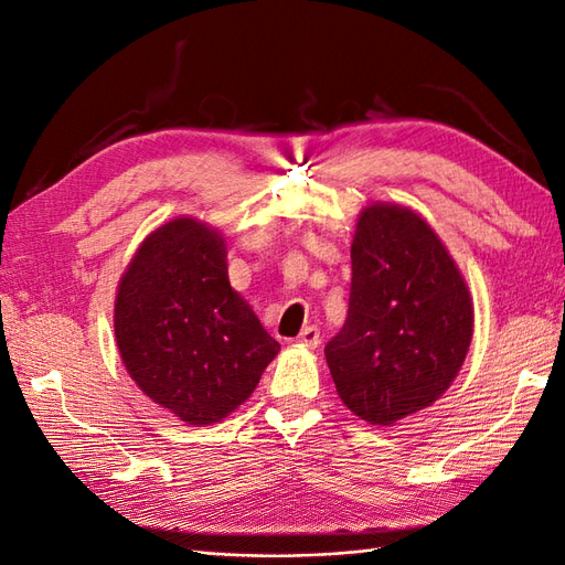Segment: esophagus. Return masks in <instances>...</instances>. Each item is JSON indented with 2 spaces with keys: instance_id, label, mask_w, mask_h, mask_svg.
Instances as JSON below:
<instances>
[{
  "instance_id": "esophagus-1",
  "label": "esophagus",
  "mask_w": 565,
  "mask_h": 565,
  "mask_svg": "<svg viewBox=\"0 0 565 565\" xmlns=\"http://www.w3.org/2000/svg\"><path fill=\"white\" fill-rule=\"evenodd\" d=\"M319 341H321V335H319L317 326H307V329H302V333L297 335V343L305 345V348H317Z\"/></svg>"
}]
</instances>
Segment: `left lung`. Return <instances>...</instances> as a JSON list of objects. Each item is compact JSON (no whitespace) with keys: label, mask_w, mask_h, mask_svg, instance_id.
Wrapping results in <instances>:
<instances>
[{"label":"left lung","mask_w":565,"mask_h":565,"mask_svg":"<svg viewBox=\"0 0 565 565\" xmlns=\"http://www.w3.org/2000/svg\"><path fill=\"white\" fill-rule=\"evenodd\" d=\"M350 260L348 319L326 362L358 418L394 425L455 382L471 345L473 302L447 246L411 207H362Z\"/></svg>","instance_id":"8db88e82"}]
</instances>
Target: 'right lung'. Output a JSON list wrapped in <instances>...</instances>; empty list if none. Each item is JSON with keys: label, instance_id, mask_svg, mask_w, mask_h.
<instances>
[{"label": "right lung", "instance_id": "right-lung-1", "mask_svg": "<svg viewBox=\"0 0 565 565\" xmlns=\"http://www.w3.org/2000/svg\"><path fill=\"white\" fill-rule=\"evenodd\" d=\"M113 326L135 384L198 428L239 408L280 350L232 290L224 236L195 217L169 220L135 250Z\"/></svg>", "mask_w": 565, "mask_h": 565}]
</instances>
